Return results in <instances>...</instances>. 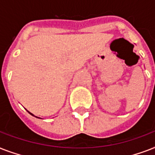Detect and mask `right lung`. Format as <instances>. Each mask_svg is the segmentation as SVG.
Returning a JSON list of instances; mask_svg holds the SVG:
<instances>
[{"mask_svg": "<svg viewBox=\"0 0 155 155\" xmlns=\"http://www.w3.org/2000/svg\"><path fill=\"white\" fill-rule=\"evenodd\" d=\"M29 113H30V112H29ZM30 114H31V115H32V116H34V115H33V114H32V113H30Z\"/></svg>", "mask_w": 155, "mask_h": 155, "instance_id": "right-lung-1", "label": "right lung"}]
</instances>
